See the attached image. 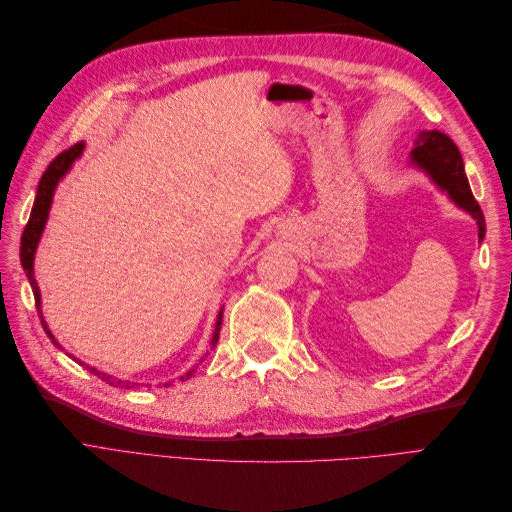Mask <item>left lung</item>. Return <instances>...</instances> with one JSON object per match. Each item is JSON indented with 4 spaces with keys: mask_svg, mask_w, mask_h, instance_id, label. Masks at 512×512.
Here are the masks:
<instances>
[{
    "mask_svg": "<svg viewBox=\"0 0 512 512\" xmlns=\"http://www.w3.org/2000/svg\"><path fill=\"white\" fill-rule=\"evenodd\" d=\"M412 162L425 170L440 190L448 194L457 207L468 211L478 224V239H485V215L480 211L470 183L463 170V160L457 145L438 130L421 132L414 141Z\"/></svg>",
    "mask_w": 512,
    "mask_h": 512,
    "instance_id": "obj_1",
    "label": "left lung"
}]
</instances>
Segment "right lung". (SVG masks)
<instances>
[{
    "instance_id": "right-lung-1",
    "label": "right lung",
    "mask_w": 512,
    "mask_h": 512,
    "mask_svg": "<svg viewBox=\"0 0 512 512\" xmlns=\"http://www.w3.org/2000/svg\"><path fill=\"white\" fill-rule=\"evenodd\" d=\"M83 143H76L72 145L70 149L61 151L59 156L49 164V168L44 170V175L40 179V185H38V192H36V200H34V207H32V215H29V222L23 230V237H21V265H23V271L27 273V280L29 284H32V290H34V299H36V309L38 314L42 318V309H40V288H38V282L34 277V256H36V247H38V241L42 237V230H44V224H46V218H49V209H51V203H53V194H55V188L59 179L64 177L70 166L74 164V160L81 156L83 153ZM42 327L46 331V335H49L53 339V344H57V339L53 337V333L49 331V327H46V322L42 318ZM220 329H222V312L218 314V322H215V331H213V337H211V346L218 344L220 339ZM81 365H85L83 361H79ZM91 374H96L100 380H104L106 384L111 386H119V389H132V386H136V382H128V380H119V378H113L104 374V371H98L96 367H89L85 365ZM194 374V369H190L188 374L181 376V380H188L190 376ZM170 382H166L164 386H168Z\"/></svg>"
}]
</instances>
